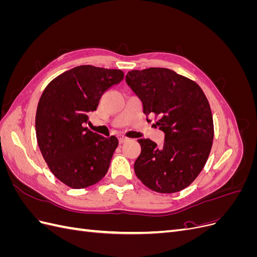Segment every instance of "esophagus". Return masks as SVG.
Segmentation results:
<instances>
[{
    "mask_svg": "<svg viewBox=\"0 0 257 257\" xmlns=\"http://www.w3.org/2000/svg\"><path fill=\"white\" fill-rule=\"evenodd\" d=\"M128 141V138L125 137V136H120L119 137V144H124L125 142Z\"/></svg>",
    "mask_w": 257,
    "mask_h": 257,
    "instance_id": "esophagus-1",
    "label": "esophagus"
}]
</instances>
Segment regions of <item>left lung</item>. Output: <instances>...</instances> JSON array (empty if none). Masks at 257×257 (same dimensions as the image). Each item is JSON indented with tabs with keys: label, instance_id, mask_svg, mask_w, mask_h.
<instances>
[{
	"label": "left lung",
	"instance_id": "1",
	"mask_svg": "<svg viewBox=\"0 0 257 257\" xmlns=\"http://www.w3.org/2000/svg\"><path fill=\"white\" fill-rule=\"evenodd\" d=\"M125 80L143 102L144 113L154 115L157 126L165 133L162 148L150 139H138L142 152L134 164L136 176L158 193L188 188L203 170L214 135L204 91L195 81L168 68L135 69Z\"/></svg>",
	"mask_w": 257,
	"mask_h": 257
}]
</instances>
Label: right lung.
<instances>
[{
	"label": "right lung",
	"instance_id": "obj_1",
	"mask_svg": "<svg viewBox=\"0 0 257 257\" xmlns=\"http://www.w3.org/2000/svg\"><path fill=\"white\" fill-rule=\"evenodd\" d=\"M124 78L120 69L80 65L59 75L45 88L37 105V144L51 173L72 189H84L108 172L118 139L88 127L104 93Z\"/></svg>",
	"mask_w": 257,
	"mask_h": 257
}]
</instances>
